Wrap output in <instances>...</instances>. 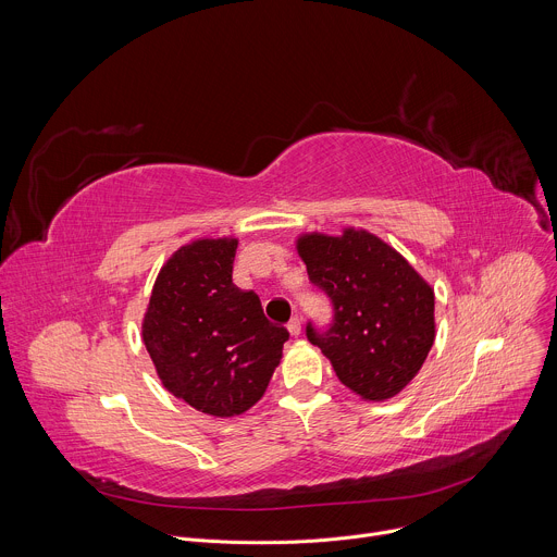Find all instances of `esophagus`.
<instances>
[{
  "label": "esophagus",
  "mask_w": 557,
  "mask_h": 557,
  "mask_svg": "<svg viewBox=\"0 0 557 557\" xmlns=\"http://www.w3.org/2000/svg\"><path fill=\"white\" fill-rule=\"evenodd\" d=\"M286 329H288V333H290L293 337H297V335L301 333V320H299V317H293V320L286 324Z\"/></svg>",
  "instance_id": "34e87169"
}]
</instances>
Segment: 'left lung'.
I'll return each instance as SVG.
<instances>
[{
    "label": "left lung",
    "instance_id": "8db88e82",
    "mask_svg": "<svg viewBox=\"0 0 557 557\" xmlns=\"http://www.w3.org/2000/svg\"><path fill=\"white\" fill-rule=\"evenodd\" d=\"M295 249L310 282L335 308V324L326 333L306 326L308 342L322 348L339 381L363 401L392 399L432 350L434 288L366 228L301 233Z\"/></svg>",
    "mask_w": 557,
    "mask_h": 557
}]
</instances>
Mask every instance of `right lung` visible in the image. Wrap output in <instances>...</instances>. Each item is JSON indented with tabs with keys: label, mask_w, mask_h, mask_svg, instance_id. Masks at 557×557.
<instances>
[{
	"label": "right lung",
	"mask_w": 557,
	"mask_h": 557,
	"mask_svg": "<svg viewBox=\"0 0 557 557\" xmlns=\"http://www.w3.org/2000/svg\"><path fill=\"white\" fill-rule=\"evenodd\" d=\"M237 237H198L158 271L143 314V344L176 399L218 419L253 408L280 366L288 331L260 297L231 280Z\"/></svg>",
	"instance_id": "add662e5"
}]
</instances>
